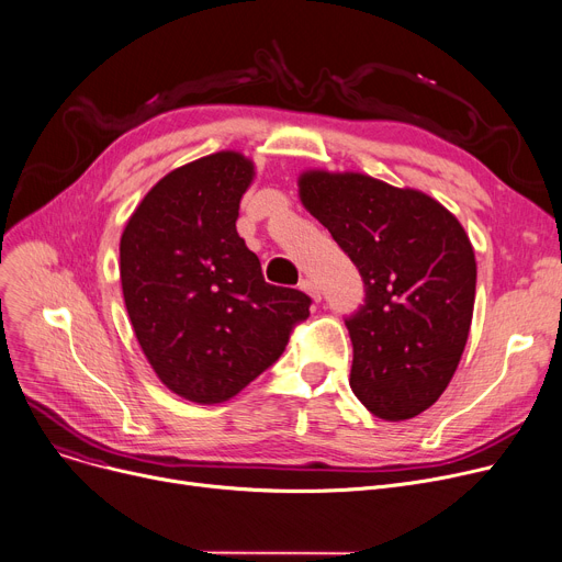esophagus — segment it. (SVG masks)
<instances>
[{
    "label": "esophagus",
    "instance_id": "obj_1",
    "mask_svg": "<svg viewBox=\"0 0 562 562\" xmlns=\"http://www.w3.org/2000/svg\"><path fill=\"white\" fill-rule=\"evenodd\" d=\"M300 288H302V290H304L306 294H311V296H313V302H319V300H322V292H319V285H317L315 281H311V279H302Z\"/></svg>",
    "mask_w": 562,
    "mask_h": 562
}]
</instances>
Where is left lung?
Masks as SVG:
<instances>
[{"mask_svg":"<svg viewBox=\"0 0 562 562\" xmlns=\"http://www.w3.org/2000/svg\"><path fill=\"white\" fill-rule=\"evenodd\" d=\"M300 196L366 283V304L345 317L353 394L381 419L419 415L470 336L476 260L465 228L428 194L358 172H304Z\"/></svg>","mask_w":562,"mask_h":562,"instance_id":"8db88e82","label":"left lung"}]
</instances>
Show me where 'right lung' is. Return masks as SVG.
Instances as JSON below:
<instances>
[{
	"label": "right lung",
	"mask_w": 562,
	"mask_h": 562,
	"mask_svg": "<svg viewBox=\"0 0 562 562\" xmlns=\"http://www.w3.org/2000/svg\"><path fill=\"white\" fill-rule=\"evenodd\" d=\"M254 162L217 151L162 177L128 217L120 281L158 379L194 404H222L283 353L311 296L270 285L238 236Z\"/></svg>",
	"instance_id": "add662e5"
}]
</instances>
